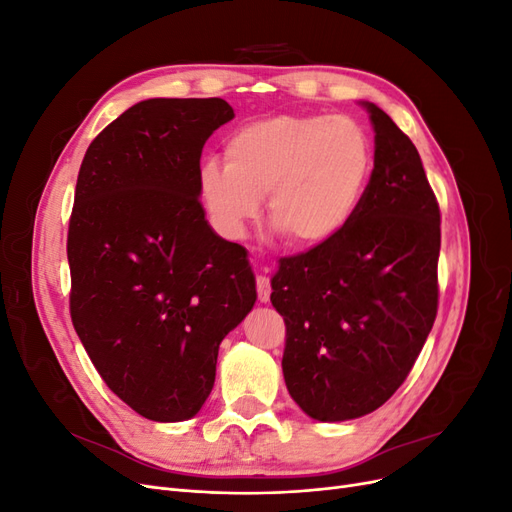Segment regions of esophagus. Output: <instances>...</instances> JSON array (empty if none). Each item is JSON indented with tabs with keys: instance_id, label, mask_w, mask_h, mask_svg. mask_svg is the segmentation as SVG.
Returning <instances> with one entry per match:
<instances>
[{
	"instance_id": "obj_1",
	"label": "esophagus",
	"mask_w": 512,
	"mask_h": 512,
	"mask_svg": "<svg viewBox=\"0 0 512 512\" xmlns=\"http://www.w3.org/2000/svg\"><path fill=\"white\" fill-rule=\"evenodd\" d=\"M256 292H258V301H262V303H267L271 299V282H269V277H265V275H258L256 277Z\"/></svg>"
}]
</instances>
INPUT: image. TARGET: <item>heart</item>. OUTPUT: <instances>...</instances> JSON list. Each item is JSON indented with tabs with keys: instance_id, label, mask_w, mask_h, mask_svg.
<instances>
[{
	"instance_id": "obj_1",
	"label": "heart",
	"mask_w": 512,
	"mask_h": 512,
	"mask_svg": "<svg viewBox=\"0 0 512 512\" xmlns=\"http://www.w3.org/2000/svg\"><path fill=\"white\" fill-rule=\"evenodd\" d=\"M224 164L200 166V194L220 228L241 237L269 194V226L290 245L316 247L354 218L374 151L348 117L280 115L232 132Z\"/></svg>"
}]
</instances>
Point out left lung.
Here are the masks:
<instances>
[{"label":"left lung","mask_w":512,"mask_h":512,"mask_svg":"<svg viewBox=\"0 0 512 512\" xmlns=\"http://www.w3.org/2000/svg\"><path fill=\"white\" fill-rule=\"evenodd\" d=\"M374 170L350 224L280 258L271 303L284 316V380L316 421L374 412L399 389L438 314L440 207L410 138L365 102Z\"/></svg>","instance_id":"1"}]
</instances>
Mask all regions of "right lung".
<instances>
[{
  "label": "right lung",
  "instance_id": "obj_1",
  "mask_svg": "<svg viewBox=\"0 0 512 512\" xmlns=\"http://www.w3.org/2000/svg\"><path fill=\"white\" fill-rule=\"evenodd\" d=\"M235 117L222 98H151L91 141L68 226L70 316L91 363L149 421L192 418L222 339L256 303L239 243L200 205V153Z\"/></svg>",
  "mask_w": 512,
  "mask_h": 512
}]
</instances>
